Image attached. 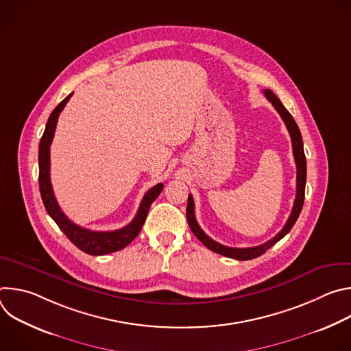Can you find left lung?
I'll return each mask as SVG.
<instances>
[{"instance_id": "obj_1", "label": "left lung", "mask_w": 351, "mask_h": 351, "mask_svg": "<svg viewBox=\"0 0 351 351\" xmlns=\"http://www.w3.org/2000/svg\"><path fill=\"white\" fill-rule=\"evenodd\" d=\"M265 97L268 98V101L275 107V110L279 112V115L282 117L289 134L291 137V145H293V156H294V161H295V168H297V186H295V198H294V204H293V210L291 214L287 219V222L285 223L283 229L271 240H268L264 244L256 245V247H245V248H236V247H228L223 245L215 240H213L210 236H207L204 233V230L198 226L197 221H195V215H194V199L193 195L189 194L187 198V208H186V217H187V222L189 226L191 229V232L194 233V236L202 241L207 248L213 250V252L225 256L228 258H234L239 261H247V260H253L257 258L260 256H263L268 248H271L274 244H276L282 237H285L290 229L293 228V225L295 223L300 213H302L303 204H304V193H306V179H307V162H306V156H304V147H303V138H302V133H300V129L297 126V123L294 122L293 117L290 115V112L283 107V104L280 103V99L271 91V90H264Z\"/></svg>"}]
</instances>
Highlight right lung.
<instances>
[{
    "mask_svg": "<svg viewBox=\"0 0 351 351\" xmlns=\"http://www.w3.org/2000/svg\"><path fill=\"white\" fill-rule=\"evenodd\" d=\"M73 93H71L66 98H64L62 101L56 107V110L49 115L45 130L41 136L40 145H38V186H40V194L43 198L44 207L48 213V215L51 217L58 228L66 234V237L77 247L82 252L90 256H104L110 253L119 252V250L125 248L129 243H132L136 236L140 233L143 223L147 218L148 210L154 203V199L160 195V193L164 189L162 183L156 184L154 187L149 189L140 203V207L137 210L136 217L133 221L126 225L122 229L118 230H111V232H95L90 230L86 228H82L76 223H73L60 208L53 186H51V179H49V145H51L58 117L66 103L69 101V98L72 97Z\"/></svg>",
    "mask_w": 351,
    "mask_h": 351,
    "instance_id": "1",
    "label": "right lung"
}]
</instances>
